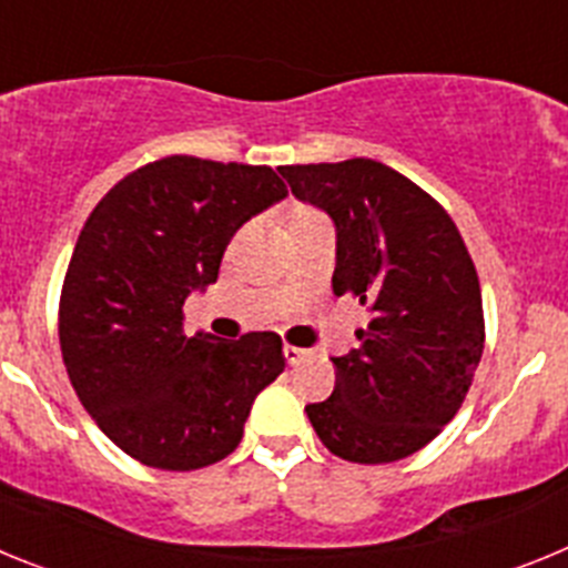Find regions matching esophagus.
Wrapping results in <instances>:
<instances>
[{
	"mask_svg": "<svg viewBox=\"0 0 568 568\" xmlns=\"http://www.w3.org/2000/svg\"><path fill=\"white\" fill-rule=\"evenodd\" d=\"M304 355H307V349H301V346H284V358H287V364H298V361H304Z\"/></svg>",
	"mask_w": 568,
	"mask_h": 568,
	"instance_id": "34e87169",
	"label": "esophagus"
}]
</instances>
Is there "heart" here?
Instances as JSON below:
<instances>
[{
	"instance_id": "b5f03b06",
	"label": "heart",
	"mask_w": 568,
	"mask_h": 568,
	"mask_svg": "<svg viewBox=\"0 0 568 568\" xmlns=\"http://www.w3.org/2000/svg\"><path fill=\"white\" fill-rule=\"evenodd\" d=\"M318 210H313L310 204H287L284 207V222H287V233L293 227H301V224L313 222V219H318Z\"/></svg>"
}]
</instances>
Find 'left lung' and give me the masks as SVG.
Returning a JSON list of instances; mask_svg holds the SVG:
<instances>
[{
	"mask_svg": "<svg viewBox=\"0 0 568 568\" xmlns=\"http://www.w3.org/2000/svg\"><path fill=\"white\" fill-rule=\"evenodd\" d=\"M301 202L335 224L333 293L373 318L333 358L335 389L307 406L315 435L353 464L424 449L464 404L484 355L480 281L433 195L373 159L281 168Z\"/></svg>",
	"mask_w": 568,
	"mask_h": 568,
	"instance_id": "left-lung-1",
	"label": "left lung"
}]
</instances>
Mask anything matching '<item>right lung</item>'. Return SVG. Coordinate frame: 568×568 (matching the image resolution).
<instances>
[{"label": "right lung", "mask_w": 568, "mask_h": 568, "mask_svg": "<svg viewBox=\"0 0 568 568\" xmlns=\"http://www.w3.org/2000/svg\"><path fill=\"white\" fill-rule=\"evenodd\" d=\"M287 187L267 164L168 155L88 215L59 298L68 378L99 429L153 469L227 458L255 395L284 373L275 333H184V298L219 278L230 239Z\"/></svg>", "instance_id": "obj_1"}]
</instances>
